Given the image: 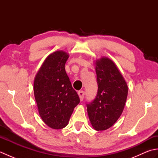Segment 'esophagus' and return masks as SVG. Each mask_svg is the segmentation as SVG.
Segmentation results:
<instances>
[{"label": "esophagus", "mask_w": 158, "mask_h": 158, "mask_svg": "<svg viewBox=\"0 0 158 158\" xmlns=\"http://www.w3.org/2000/svg\"><path fill=\"white\" fill-rule=\"evenodd\" d=\"M78 95L79 96L80 100H81V101H82V100H83V98H84V96H85L84 91H79V92H78Z\"/></svg>", "instance_id": "esophagus-1"}]
</instances>
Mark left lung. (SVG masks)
Returning <instances> with one entry per match:
<instances>
[{"label": "left lung", "instance_id": "obj_1", "mask_svg": "<svg viewBox=\"0 0 158 158\" xmlns=\"http://www.w3.org/2000/svg\"><path fill=\"white\" fill-rule=\"evenodd\" d=\"M98 92L86 104L90 122L96 130L111 127L122 115L127 96V85L111 60L102 58L96 62Z\"/></svg>", "mask_w": 158, "mask_h": 158}]
</instances>
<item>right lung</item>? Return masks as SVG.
Segmentation results:
<instances>
[{
  "label": "right lung",
  "instance_id": "obj_1",
  "mask_svg": "<svg viewBox=\"0 0 158 158\" xmlns=\"http://www.w3.org/2000/svg\"><path fill=\"white\" fill-rule=\"evenodd\" d=\"M69 54L57 51L46 58L36 74L34 94L39 115L46 125L62 129L68 125L74 108L80 102L65 70Z\"/></svg>",
  "mask_w": 158,
  "mask_h": 158
}]
</instances>
